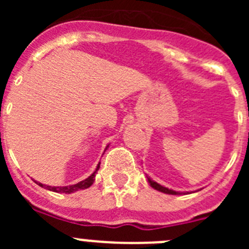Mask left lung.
<instances>
[{"mask_svg": "<svg viewBox=\"0 0 249 249\" xmlns=\"http://www.w3.org/2000/svg\"><path fill=\"white\" fill-rule=\"evenodd\" d=\"M146 177H147V182L149 183V186H151L153 190L158 191V192L166 193V195H188V193H191V192H179V191H173V190H171V188H167V187L157 183V182L153 181V179H152L151 177H148V176H146Z\"/></svg>", "mask_w": 249, "mask_h": 249, "instance_id": "obj_1", "label": "left lung"}]
</instances>
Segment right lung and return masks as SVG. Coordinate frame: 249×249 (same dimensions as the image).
<instances>
[{
  "instance_id": "add662e5",
  "label": "right lung",
  "mask_w": 249,
  "mask_h": 249,
  "mask_svg": "<svg viewBox=\"0 0 249 249\" xmlns=\"http://www.w3.org/2000/svg\"><path fill=\"white\" fill-rule=\"evenodd\" d=\"M108 147H109V144H107L106 149L108 148ZM100 164H101V162H98L97 167H96L94 172L92 173L91 176H89V177L86 178V179H83V181L78 182V183H76V184H70V186H63V187H56V186L52 187V186H46V184L41 183V182H37V181H35V182H36L39 187H43V188H46V190H48V191H52V192L68 193V195H70V193H74V192H77V191L86 190V188L91 187L94 182V178H96V173H97V171L100 169Z\"/></svg>"
}]
</instances>
